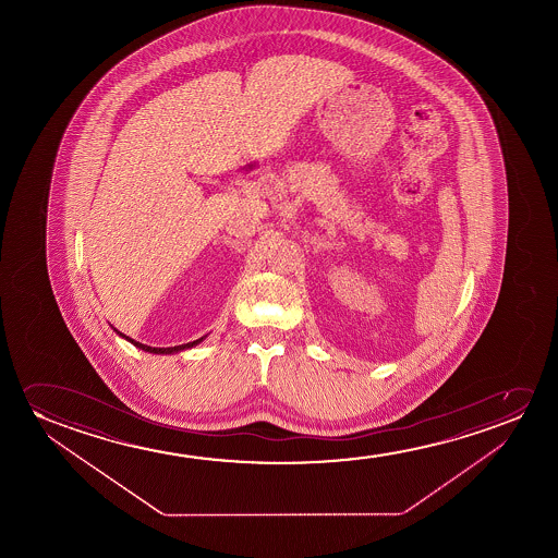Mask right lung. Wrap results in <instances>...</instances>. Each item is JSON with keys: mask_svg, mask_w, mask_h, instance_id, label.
Masks as SVG:
<instances>
[{"mask_svg": "<svg viewBox=\"0 0 558 558\" xmlns=\"http://www.w3.org/2000/svg\"><path fill=\"white\" fill-rule=\"evenodd\" d=\"M114 331L116 333H118V336H122L123 339H128L130 343L135 344V347H137V349H141V351L153 352V354H173V352L184 351V349H192L194 344H198L202 343V341H204V337H199V339H196V341H192V343L177 344V347H148V344H143L138 343V341H133L131 337L123 336V333H120L118 329H114Z\"/></svg>", "mask_w": 558, "mask_h": 558, "instance_id": "add662e5", "label": "right lung"}]
</instances>
